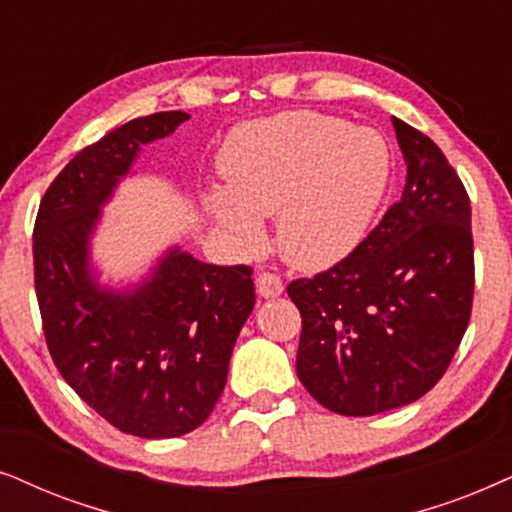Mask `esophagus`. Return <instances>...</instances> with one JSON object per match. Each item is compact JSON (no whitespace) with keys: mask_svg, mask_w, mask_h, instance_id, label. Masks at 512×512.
Instances as JSON below:
<instances>
[{"mask_svg":"<svg viewBox=\"0 0 512 512\" xmlns=\"http://www.w3.org/2000/svg\"><path fill=\"white\" fill-rule=\"evenodd\" d=\"M257 292H260L262 297H278L283 292L281 276L271 274V271H262V274L257 276Z\"/></svg>","mask_w":512,"mask_h":512,"instance_id":"obj_1","label":"esophagus"}]
</instances>
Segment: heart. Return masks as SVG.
<instances>
[{
    "mask_svg": "<svg viewBox=\"0 0 512 512\" xmlns=\"http://www.w3.org/2000/svg\"><path fill=\"white\" fill-rule=\"evenodd\" d=\"M229 189L206 206L238 245L262 236L257 215H278V241L292 260L325 264L370 231L393 180V152L372 128L318 112H288L238 126L224 142Z\"/></svg>",
    "mask_w": 512,
    "mask_h": 512,
    "instance_id": "obj_1",
    "label": "heart"
}]
</instances>
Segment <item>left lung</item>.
Masks as SVG:
<instances>
[{"label":"left lung","mask_w":512,"mask_h":512,"mask_svg":"<svg viewBox=\"0 0 512 512\" xmlns=\"http://www.w3.org/2000/svg\"><path fill=\"white\" fill-rule=\"evenodd\" d=\"M407 182L367 238L288 295L302 313L297 377L330 412L372 417L442 379L473 309L470 199L440 147L393 117Z\"/></svg>","instance_id":"left-lung-1"}]
</instances>
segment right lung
<instances>
[{
	"instance_id": "obj_1",
	"label": "right lung",
	"mask_w": 512,
	"mask_h": 512,
	"mask_svg": "<svg viewBox=\"0 0 512 512\" xmlns=\"http://www.w3.org/2000/svg\"><path fill=\"white\" fill-rule=\"evenodd\" d=\"M187 119L156 112L81 149L46 189L32 234L34 290L58 372L114 428L149 440L210 417L255 306L252 267H217L180 248L133 292L100 288L88 269V236L119 177L142 145Z\"/></svg>"
}]
</instances>
